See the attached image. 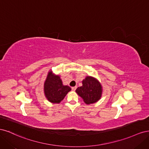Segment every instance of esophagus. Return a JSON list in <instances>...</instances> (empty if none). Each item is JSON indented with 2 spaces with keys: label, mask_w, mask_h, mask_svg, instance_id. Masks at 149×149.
I'll return each mask as SVG.
<instances>
[{
  "label": "esophagus",
  "mask_w": 149,
  "mask_h": 149,
  "mask_svg": "<svg viewBox=\"0 0 149 149\" xmlns=\"http://www.w3.org/2000/svg\"><path fill=\"white\" fill-rule=\"evenodd\" d=\"M76 88H77V87H76V86H74V87H72V88H71V89L73 90V91H75V90L76 89Z\"/></svg>",
  "instance_id": "obj_1"
}]
</instances>
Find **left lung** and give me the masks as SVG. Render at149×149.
<instances>
[{"label":"left lung","instance_id":"8db88e82","mask_svg":"<svg viewBox=\"0 0 149 149\" xmlns=\"http://www.w3.org/2000/svg\"><path fill=\"white\" fill-rule=\"evenodd\" d=\"M83 86L76 89V92L87 104L97 102L101 97L102 86L97 79L87 76L83 81Z\"/></svg>","mask_w":149,"mask_h":149}]
</instances>
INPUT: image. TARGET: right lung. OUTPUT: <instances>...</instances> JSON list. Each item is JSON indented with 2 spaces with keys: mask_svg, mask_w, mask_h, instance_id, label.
I'll return each instance as SVG.
<instances>
[{
  "mask_svg": "<svg viewBox=\"0 0 149 149\" xmlns=\"http://www.w3.org/2000/svg\"><path fill=\"white\" fill-rule=\"evenodd\" d=\"M68 86H63L59 76L49 71L44 84V93L47 100L52 103H60L71 91Z\"/></svg>",
  "mask_w": 149,
  "mask_h": 149,
  "instance_id": "add662e5",
  "label": "right lung"
}]
</instances>
